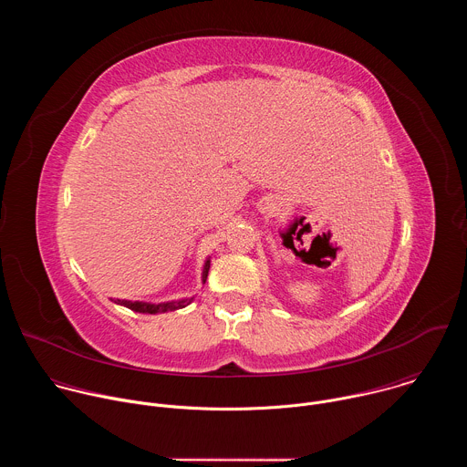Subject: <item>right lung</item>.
<instances>
[{"mask_svg":"<svg viewBox=\"0 0 467 467\" xmlns=\"http://www.w3.org/2000/svg\"><path fill=\"white\" fill-rule=\"evenodd\" d=\"M209 268H211V260L205 262V268H203V281H207L209 275ZM193 301V297L190 299H181V301H171V303H161V305H150V303H140V301H116L130 310L135 312H142V314H157V312H168V310H177V308H184L186 305H190Z\"/></svg>","mask_w":467,"mask_h":467,"instance_id":"obj_1","label":"right lung"}]
</instances>
